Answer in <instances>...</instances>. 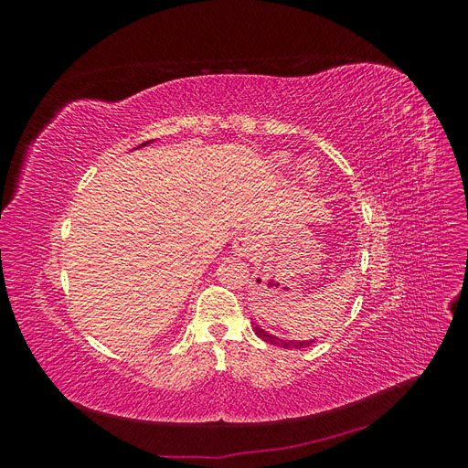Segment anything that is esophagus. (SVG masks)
I'll list each match as a JSON object with an SVG mask.
<instances>
[{
  "label": "esophagus",
  "instance_id": "esophagus-1",
  "mask_svg": "<svg viewBox=\"0 0 468 468\" xmlns=\"http://www.w3.org/2000/svg\"><path fill=\"white\" fill-rule=\"evenodd\" d=\"M256 248H258V239L251 234L238 236L232 242V250L236 256H251V253L256 251Z\"/></svg>",
  "mask_w": 468,
  "mask_h": 468
}]
</instances>
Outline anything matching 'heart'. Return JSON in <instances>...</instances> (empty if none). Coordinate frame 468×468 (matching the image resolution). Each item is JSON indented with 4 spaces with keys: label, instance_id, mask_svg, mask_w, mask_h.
I'll return each mask as SVG.
<instances>
[{
    "label": "heart",
    "instance_id": "heart-1",
    "mask_svg": "<svg viewBox=\"0 0 468 468\" xmlns=\"http://www.w3.org/2000/svg\"><path fill=\"white\" fill-rule=\"evenodd\" d=\"M281 164H285V162H281ZM299 174H301V177H303L304 181H308V183H313V181L316 179V176H318L316 167H314L313 164H310V162H303V164H301Z\"/></svg>",
    "mask_w": 468,
    "mask_h": 468
}]
</instances>
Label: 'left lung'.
I'll list each match as a JSON object with an SVG mask.
<instances>
[{
  "mask_svg": "<svg viewBox=\"0 0 468 468\" xmlns=\"http://www.w3.org/2000/svg\"><path fill=\"white\" fill-rule=\"evenodd\" d=\"M253 332H256L258 337H261L263 342L271 344V346H279V347H285V349H303L314 344V339H285V337H279L265 332L260 324H253Z\"/></svg>",
  "mask_w": 468,
  "mask_h": 468,
  "instance_id": "obj_1",
  "label": "left lung"
}]
</instances>
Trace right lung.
Segmentation results:
<instances>
[{"label": "right lung", "instance_id": "1", "mask_svg": "<svg viewBox=\"0 0 468 468\" xmlns=\"http://www.w3.org/2000/svg\"><path fill=\"white\" fill-rule=\"evenodd\" d=\"M152 143H155V140H148V143H144V144H140V146H136V148H144V146H150ZM136 148H134V150H136Z\"/></svg>", "mask_w": 468, "mask_h": 468}]
</instances>
